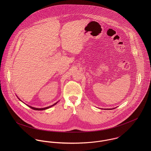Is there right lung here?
Wrapping results in <instances>:
<instances>
[{"instance_id":"right-lung-1","label":"right lung","mask_w":151,"mask_h":151,"mask_svg":"<svg viewBox=\"0 0 151 151\" xmlns=\"http://www.w3.org/2000/svg\"><path fill=\"white\" fill-rule=\"evenodd\" d=\"M58 102H56V103H55V104H54L53 105H51V106H48V107H46V108H34V107H31V106H28H28H29V108H31V109H34V110H45V109H48V108H50V107H52V106H54V105H55L56 104H57Z\"/></svg>"}]
</instances>
